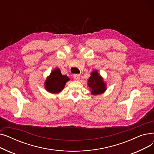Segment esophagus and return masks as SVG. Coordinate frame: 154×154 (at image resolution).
Segmentation results:
<instances>
[{
  "instance_id": "34e87169",
  "label": "esophagus",
  "mask_w": 154,
  "mask_h": 154,
  "mask_svg": "<svg viewBox=\"0 0 154 154\" xmlns=\"http://www.w3.org/2000/svg\"><path fill=\"white\" fill-rule=\"evenodd\" d=\"M73 77H74V79L75 80H79L80 79V74H74V75H73Z\"/></svg>"
}]
</instances>
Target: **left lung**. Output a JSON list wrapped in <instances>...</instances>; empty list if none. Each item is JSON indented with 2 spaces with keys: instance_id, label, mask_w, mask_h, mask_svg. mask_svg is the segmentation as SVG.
<instances>
[{
  "instance_id": "1",
  "label": "left lung",
  "mask_w": 154,
  "mask_h": 154,
  "mask_svg": "<svg viewBox=\"0 0 154 154\" xmlns=\"http://www.w3.org/2000/svg\"><path fill=\"white\" fill-rule=\"evenodd\" d=\"M88 85L92 89L91 92L93 95L100 94L106 90V84L97 70L92 72L91 76L88 80Z\"/></svg>"
}]
</instances>
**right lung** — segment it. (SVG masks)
Here are the masks:
<instances>
[{
  "instance_id": "add662e5",
  "label": "right lung",
  "mask_w": 154,
  "mask_h": 154,
  "mask_svg": "<svg viewBox=\"0 0 154 154\" xmlns=\"http://www.w3.org/2000/svg\"><path fill=\"white\" fill-rule=\"evenodd\" d=\"M69 78L66 75H63L59 69L54 70L47 79L45 87L47 91L51 93H59L63 88Z\"/></svg>"
}]
</instances>
